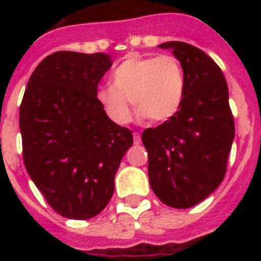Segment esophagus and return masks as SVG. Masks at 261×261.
<instances>
[{
  "mask_svg": "<svg viewBox=\"0 0 261 261\" xmlns=\"http://www.w3.org/2000/svg\"><path fill=\"white\" fill-rule=\"evenodd\" d=\"M141 141H142V139H141V134H139V133H134V143H135V145H139V143H141Z\"/></svg>",
  "mask_w": 261,
  "mask_h": 261,
  "instance_id": "obj_1",
  "label": "esophagus"
}]
</instances>
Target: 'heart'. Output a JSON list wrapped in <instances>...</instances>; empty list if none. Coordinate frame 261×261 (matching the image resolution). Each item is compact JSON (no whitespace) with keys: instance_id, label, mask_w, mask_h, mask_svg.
Here are the masks:
<instances>
[{"instance_id":"b5f03b06","label":"heart","mask_w":261,"mask_h":261,"mask_svg":"<svg viewBox=\"0 0 261 261\" xmlns=\"http://www.w3.org/2000/svg\"><path fill=\"white\" fill-rule=\"evenodd\" d=\"M186 93V75L173 55L130 57L112 73V85L96 97L108 118L119 124L131 119V106L151 123L167 122L177 114Z\"/></svg>"}]
</instances>
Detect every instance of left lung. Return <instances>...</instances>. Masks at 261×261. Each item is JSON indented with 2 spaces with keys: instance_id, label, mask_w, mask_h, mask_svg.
<instances>
[{
  "instance_id": "1",
  "label": "left lung",
  "mask_w": 261,
  "mask_h": 261,
  "mask_svg": "<svg viewBox=\"0 0 261 261\" xmlns=\"http://www.w3.org/2000/svg\"><path fill=\"white\" fill-rule=\"evenodd\" d=\"M186 75V93L173 118L142 133L149 181L167 206L190 208L213 194L226 173L234 119L222 70L184 42H167Z\"/></svg>"
}]
</instances>
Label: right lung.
<instances>
[{"instance_id":"right-lung-1","label":"right lung","mask_w":261,"mask_h":261,"mask_svg":"<svg viewBox=\"0 0 261 261\" xmlns=\"http://www.w3.org/2000/svg\"><path fill=\"white\" fill-rule=\"evenodd\" d=\"M111 65L102 53L58 51L39 63L24 92V165L51 208L65 218L89 219L106 208L133 145V133L112 122L96 97Z\"/></svg>"}]
</instances>
